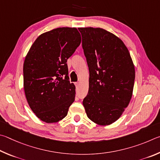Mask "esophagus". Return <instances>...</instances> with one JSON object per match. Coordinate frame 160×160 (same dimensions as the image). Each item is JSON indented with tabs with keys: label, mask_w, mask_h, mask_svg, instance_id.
Masks as SVG:
<instances>
[{
	"label": "esophagus",
	"mask_w": 160,
	"mask_h": 160,
	"mask_svg": "<svg viewBox=\"0 0 160 160\" xmlns=\"http://www.w3.org/2000/svg\"><path fill=\"white\" fill-rule=\"evenodd\" d=\"M74 84H75V86H77H77H78V84H79V83H78V82H75V83H74Z\"/></svg>",
	"instance_id": "obj_1"
}]
</instances>
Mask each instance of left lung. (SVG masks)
I'll list each match as a JSON object with an SVG mask.
<instances>
[{
    "label": "left lung",
    "instance_id": "obj_1",
    "mask_svg": "<svg viewBox=\"0 0 160 160\" xmlns=\"http://www.w3.org/2000/svg\"><path fill=\"white\" fill-rule=\"evenodd\" d=\"M89 69V88L83 100L92 122L109 125L117 121L132 96L135 69L121 39L100 28H78Z\"/></svg>",
    "mask_w": 160,
    "mask_h": 160
}]
</instances>
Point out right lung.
Masks as SVG:
<instances>
[{
    "mask_svg": "<svg viewBox=\"0 0 160 160\" xmlns=\"http://www.w3.org/2000/svg\"><path fill=\"white\" fill-rule=\"evenodd\" d=\"M80 43L76 28H57L39 36L25 58V96L42 121L62 120L74 101L75 86L69 82L67 61Z\"/></svg>",
    "mask_w": 160,
    "mask_h": 160,
    "instance_id": "1",
    "label": "right lung"
}]
</instances>
